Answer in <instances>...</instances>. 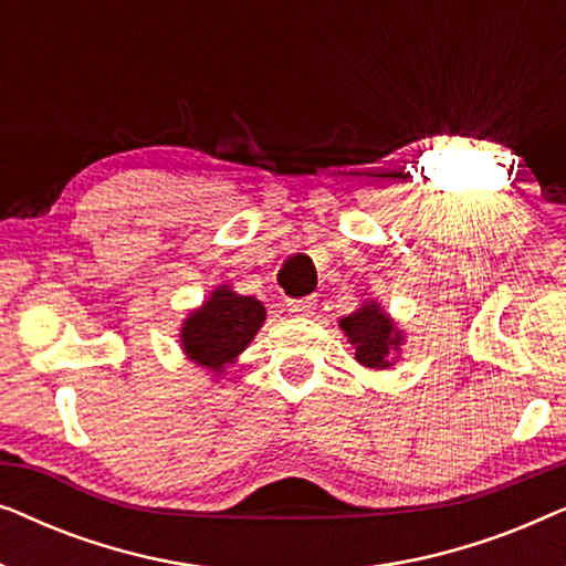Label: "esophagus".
<instances>
[{"label":"esophagus","mask_w":566,"mask_h":566,"mask_svg":"<svg viewBox=\"0 0 566 566\" xmlns=\"http://www.w3.org/2000/svg\"><path fill=\"white\" fill-rule=\"evenodd\" d=\"M289 312L296 316H312L316 312V298L314 296L293 298V301H289Z\"/></svg>","instance_id":"obj_1"}]
</instances>
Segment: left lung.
<instances>
[{
    "mask_svg": "<svg viewBox=\"0 0 566 566\" xmlns=\"http://www.w3.org/2000/svg\"><path fill=\"white\" fill-rule=\"evenodd\" d=\"M339 327L347 335V343L355 347V360L366 368H389L405 343L401 329L376 301L360 304L358 312L339 319Z\"/></svg>",
    "mask_w": 566,
    "mask_h": 566,
    "instance_id": "obj_1",
    "label": "left lung"
}]
</instances>
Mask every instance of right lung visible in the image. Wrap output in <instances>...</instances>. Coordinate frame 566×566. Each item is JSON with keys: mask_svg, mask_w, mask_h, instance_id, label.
Segmentation results:
<instances>
[{"mask_svg": "<svg viewBox=\"0 0 566 566\" xmlns=\"http://www.w3.org/2000/svg\"><path fill=\"white\" fill-rule=\"evenodd\" d=\"M265 306L254 296H239L229 285H219L180 327L182 353L196 366L221 374L239 353L247 350L265 322Z\"/></svg>", "mask_w": 566, "mask_h": 566, "instance_id": "right-lung-1", "label": "right lung"}]
</instances>
